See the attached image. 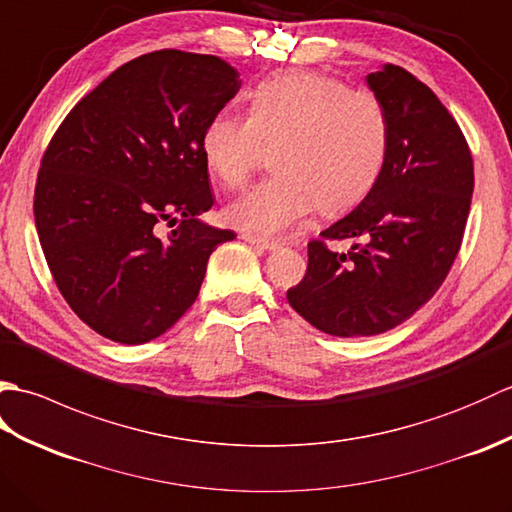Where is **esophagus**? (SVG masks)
Masks as SVG:
<instances>
[{
  "label": "esophagus",
  "mask_w": 512,
  "mask_h": 512,
  "mask_svg": "<svg viewBox=\"0 0 512 512\" xmlns=\"http://www.w3.org/2000/svg\"><path fill=\"white\" fill-rule=\"evenodd\" d=\"M242 239H244L246 244H253V246L264 248V250H277V248H281V244L275 242V239H266V237H259V235H253V233H244Z\"/></svg>",
  "instance_id": "esophagus-1"
}]
</instances>
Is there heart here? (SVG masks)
Instances as JSON below:
<instances>
[{"label": "heart", "instance_id": "b5f03b06", "mask_svg": "<svg viewBox=\"0 0 512 512\" xmlns=\"http://www.w3.org/2000/svg\"><path fill=\"white\" fill-rule=\"evenodd\" d=\"M200 147L206 169L226 189L244 187L273 151L275 176L237 198L226 217L244 231L281 235L317 206L339 213L372 191L387 160L389 123L374 94L319 72L288 70L248 94L246 118L215 114Z\"/></svg>", "mask_w": 512, "mask_h": 512}]
</instances>
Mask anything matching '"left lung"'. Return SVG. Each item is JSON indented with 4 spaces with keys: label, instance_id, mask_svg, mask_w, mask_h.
Here are the masks:
<instances>
[{
    "label": "left lung",
    "instance_id": "8db88e82",
    "mask_svg": "<svg viewBox=\"0 0 512 512\" xmlns=\"http://www.w3.org/2000/svg\"><path fill=\"white\" fill-rule=\"evenodd\" d=\"M383 105L389 149L378 182L323 239H356L347 253L308 244V270L288 303L314 328L354 339L396 328L442 286L473 198L469 145L447 107L398 65L365 76Z\"/></svg>",
    "mask_w": 512,
    "mask_h": 512
}]
</instances>
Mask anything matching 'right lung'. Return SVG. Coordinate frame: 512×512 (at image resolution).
<instances>
[{"mask_svg": "<svg viewBox=\"0 0 512 512\" xmlns=\"http://www.w3.org/2000/svg\"><path fill=\"white\" fill-rule=\"evenodd\" d=\"M239 85L211 54H143L50 140L35 189L39 242L65 301L105 339L165 334L198 299L213 250L235 239L200 220L213 206L200 143ZM165 221L181 224L162 238Z\"/></svg>", "mask_w": 512, "mask_h": 512, "instance_id": "right-lung-1", "label": "right lung"}]
</instances>
